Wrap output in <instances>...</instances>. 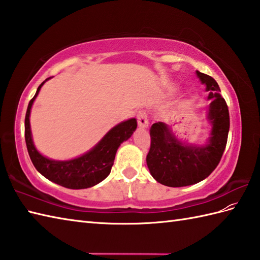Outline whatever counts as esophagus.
I'll list each match as a JSON object with an SVG mask.
<instances>
[{"instance_id":"34e87169","label":"esophagus","mask_w":260,"mask_h":260,"mask_svg":"<svg viewBox=\"0 0 260 260\" xmlns=\"http://www.w3.org/2000/svg\"><path fill=\"white\" fill-rule=\"evenodd\" d=\"M136 116H137V123H139V126L141 128H147L148 119H147L146 112H144V110H140Z\"/></svg>"}]
</instances>
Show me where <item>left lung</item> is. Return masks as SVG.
<instances>
[{"instance_id":"left-lung-1","label":"left lung","mask_w":260,"mask_h":260,"mask_svg":"<svg viewBox=\"0 0 260 260\" xmlns=\"http://www.w3.org/2000/svg\"><path fill=\"white\" fill-rule=\"evenodd\" d=\"M197 76L209 91L207 119L211 125L206 144L181 142L170 126L153 124L151 148L146 156L147 168L158 183L171 187L196 184L204 180L217 168L227 145L229 133V110L220 95V88L212 77L197 70Z\"/></svg>"}]
</instances>
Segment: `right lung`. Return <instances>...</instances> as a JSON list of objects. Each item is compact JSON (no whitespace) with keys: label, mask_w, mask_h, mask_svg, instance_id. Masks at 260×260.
Here are the masks:
<instances>
[{"label":"right lung","mask_w":260,"mask_h":260,"mask_svg":"<svg viewBox=\"0 0 260 260\" xmlns=\"http://www.w3.org/2000/svg\"><path fill=\"white\" fill-rule=\"evenodd\" d=\"M49 79H51V77L47 78L38 87L35 97L27 105L24 127L25 143L30 158L38 172L53 183L74 190L91 187L109 175L114 164L116 152L121 143L127 141L133 135L137 127V121L135 118H129L114 126L91 150L76 158L67 159V161H57V159L43 156L37 150L32 140L30 113L33 102L36 101L41 87Z\"/></svg>","instance_id":"1"}]
</instances>
